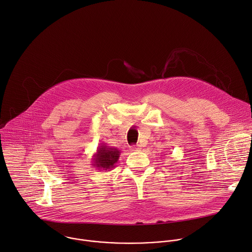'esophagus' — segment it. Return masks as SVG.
Instances as JSON below:
<instances>
[{
	"label": "esophagus",
	"mask_w": 252,
	"mask_h": 252,
	"mask_svg": "<svg viewBox=\"0 0 252 252\" xmlns=\"http://www.w3.org/2000/svg\"><path fill=\"white\" fill-rule=\"evenodd\" d=\"M130 149H131L132 151H138V150H140V145H138V144L132 145V146H130Z\"/></svg>",
	"instance_id": "34e87169"
}]
</instances>
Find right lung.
<instances>
[{"mask_svg": "<svg viewBox=\"0 0 252 252\" xmlns=\"http://www.w3.org/2000/svg\"><path fill=\"white\" fill-rule=\"evenodd\" d=\"M121 155V150L116 147L108 146L106 143H101L97 148V152L93 155L92 165L95 168L110 171L117 164Z\"/></svg>", "mask_w": 252, "mask_h": 252, "instance_id": "right-lung-1", "label": "right lung"}]
</instances>
